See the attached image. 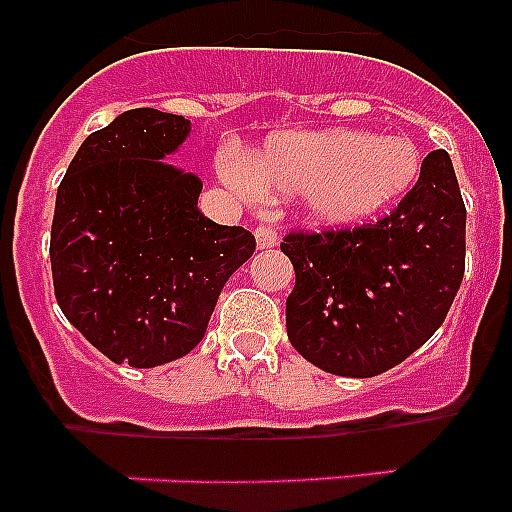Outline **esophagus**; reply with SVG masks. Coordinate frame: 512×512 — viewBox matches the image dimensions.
Segmentation results:
<instances>
[{
  "mask_svg": "<svg viewBox=\"0 0 512 512\" xmlns=\"http://www.w3.org/2000/svg\"><path fill=\"white\" fill-rule=\"evenodd\" d=\"M253 233H256V246H259V248H274V246H277L279 235H277V228H274V225L259 223Z\"/></svg>",
  "mask_w": 512,
  "mask_h": 512,
  "instance_id": "esophagus-1",
  "label": "esophagus"
}]
</instances>
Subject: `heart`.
Instances as JSON below:
<instances>
[{
  "instance_id": "1",
  "label": "heart",
  "mask_w": 512,
  "mask_h": 512,
  "mask_svg": "<svg viewBox=\"0 0 512 512\" xmlns=\"http://www.w3.org/2000/svg\"><path fill=\"white\" fill-rule=\"evenodd\" d=\"M418 166L408 140L328 130L274 135L248 166L225 158L223 174L241 192H305L312 217L343 225L400 197Z\"/></svg>"
}]
</instances>
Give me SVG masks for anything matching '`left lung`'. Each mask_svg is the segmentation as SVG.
<instances>
[{"label":"left lung","instance_id":"1","mask_svg":"<svg viewBox=\"0 0 512 512\" xmlns=\"http://www.w3.org/2000/svg\"><path fill=\"white\" fill-rule=\"evenodd\" d=\"M295 266L287 336L310 364L338 377H377L441 328L464 279L467 207L446 151L377 223L292 230Z\"/></svg>","mask_w":512,"mask_h":512}]
</instances>
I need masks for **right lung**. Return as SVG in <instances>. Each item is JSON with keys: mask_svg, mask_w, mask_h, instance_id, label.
I'll list each match as a JSON object with an SVG mask.
<instances>
[{"mask_svg": "<svg viewBox=\"0 0 512 512\" xmlns=\"http://www.w3.org/2000/svg\"><path fill=\"white\" fill-rule=\"evenodd\" d=\"M189 120L122 112L76 151L56 194L51 269L58 307L94 348L138 369L189 354L220 289L256 238L200 212L202 182L161 158Z\"/></svg>", "mask_w": 512, "mask_h": 512, "instance_id": "right-lung-1", "label": "right lung"}]
</instances>
